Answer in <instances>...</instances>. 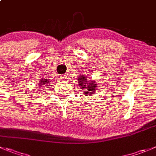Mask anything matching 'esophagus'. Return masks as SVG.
Segmentation results:
<instances>
[{"label": "esophagus", "instance_id": "obj_1", "mask_svg": "<svg viewBox=\"0 0 156 156\" xmlns=\"http://www.w3.org/2000/svg\"><path fill=\"white\" fill-rule=\"evenodd\" d=\"M60 77L62 80H65L66 79V75H65V74H62V75L60 76Z\"/></svg>", "mask_w": 156, "mask_h": 156}]
</instances>
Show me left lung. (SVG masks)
<instances>
[{"label":"left lung","mask_w":156,"mask_h":156,"mask_svg":"<svg viewBox=\"0 0 156 156\" xmlns=\"http://www.w3.org/2000/svg\"><path fill=\"white\" fill-rule=\"evenodd\" d=\"M79 85L80 86L81 88L86 90V91H84V93H85L86 95L89 94V96L93 94V92H94V90L96 87V84H93L90 82L89 83L88 81L86 80V76H83L79 78Z\"/></svg>","instance_id":"8db88e82"}]
</instances>
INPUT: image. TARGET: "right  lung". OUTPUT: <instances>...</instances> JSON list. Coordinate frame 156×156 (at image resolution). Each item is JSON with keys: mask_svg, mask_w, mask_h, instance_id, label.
I'll return each mask as SVG.
<instances>
[{"mask_svg": "<svg viewBox=\"0 0 156 156\" xmlns=\"http://www.w3.org/2000/svg\"><path fill=\"white\" fill-rule=\"evenodd\" d=\"M47 83H49L48 80H41V82L39 83L40 86H41V87H44V86H43V85H45V84H47Z\"/></svg>", "mask_w": 156, "mask_h": 156, "instance_id": "1", "label": "right lung"}]
</instances>
